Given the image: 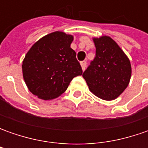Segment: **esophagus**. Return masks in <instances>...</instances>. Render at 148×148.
<instances>
[{
	"instance_id": "1",
	"label": "esophagus",
	"mask_w": 148,
	"mask_h": 148,
	"mask_svg": "<svg viewBox=\"0 0 148 148\" xmlns=\"http://www.w3.org/2000/svg\"><path fill=\"white\" fill-rule=\"evenodd\" d=\"M81 66H82V68L83 71H85V69H86V61L81 62Z\"/></svg>"
}]
</instances>
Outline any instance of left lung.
<instances>
[{"mask_svg": "<svg viewBox=\"0 0 148 148\" xmlns=\"http://www.w3.org/2000/svg\"><path fill=\"white\" fill-rule=\"evenodd\" d=\"M93 41L95 57L82 77L95 95L113 100L128 86L132 73L130 61L110 37L94 38Z\"/></svg>", "mask_w": 148, "mask_h": 148, "instance_id": "8db88e82", "label": "left lung"}]
</instances>
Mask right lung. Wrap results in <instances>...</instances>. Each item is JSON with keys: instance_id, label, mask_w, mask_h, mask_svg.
<instances>
[{"instance_id": "obj_1", "label": "right lung", "mask_w": 148, "mask_h": 148, "mask_svg": "<svg viewBox=\"0 0 148 148\" xmlns=\"http://www.w3.org/2000/svg\"><path fill=\"white\" fill-rule=\"evenodd\" d=\"M73 36L56 31L38 40L22 63L23 77L32 94L42 99L57 98L75 77L82 74L77 53L71 48Z\"/></svg>"}]
</instances>
